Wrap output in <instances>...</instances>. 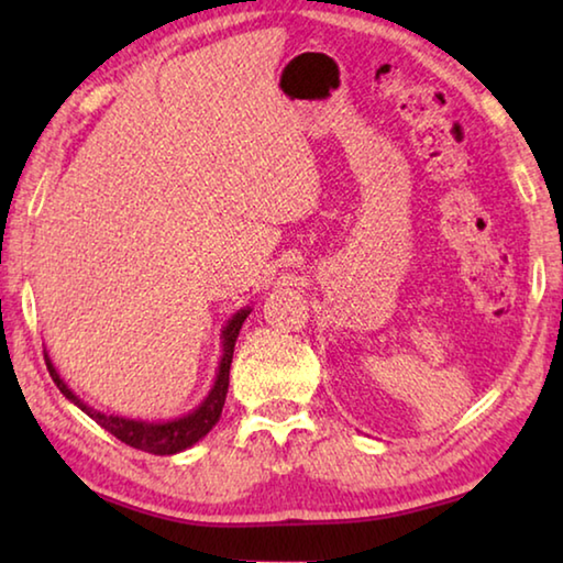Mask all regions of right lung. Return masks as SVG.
Wrapping results in <instances>:
<instances>
[{"instance_id":"right-lung-1","label":"right lung","mask_w":563,"mask_h":563,"mask_svg":"<svg viewBox=\"0 0 563 563\" xmlns=\"http://www.w3.org/2000/svg\"><path fill=\"white\" fill-rule=\"evenodd\" d=\"M247 316H251V308H241L231 320L225 322V328L221 332L223 355H221V362H218V373H216L211 393L206 395L203 402L196 409H190L188 415L176 417V419H164V422H146V419H131V417L99 412V409L89 407L84 399H79L71 393L69 385L64 383L59 373H56L49 355H44V360H46V367H49L54 385L59 387V393L69 399V402L79 407L81 412H87L93 422L101 424L103 430L117 437V440L133 446V450L148 452V454H178L188 450V446H194L196 442H201L203 437L213 430L218 419H221L225 395H228V383H231V377L228 375H231L233 347H235L238 332H241Z\"/></svg>"}]
</instances>
